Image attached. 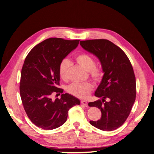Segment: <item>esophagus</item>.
I'll use <instances>...</instances> for the list:
<instances>
[{
    "mask_svg": "<svg viewBox=\"0 0 154 154\" xmlns=\"http://www.w3.org/2000/svg\"><path fill=\"white\" fill-rule=\"evenodd\" d=\"M81 103H82L83 105H84L85 106H88V103H87V101L82 100V101H81Z\"/></svg>",
    "mask_w": 154,
    "mask_h": 154,
    "instance_id": "obj_1",
    "label": "esophagus"
}]
</instances>
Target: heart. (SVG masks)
<instances>
[{
	"instance_id": "1",
	"label": "heart",
	"mask_w": 154,
	"mask_h": 154,
	"mask_svg": "<svg viewBox=\"0 0 154 154\" xmlns=\"http://www.w3.org/2000/svg\"><path fill=\"white\" fill-rule=\"evenodd\" d=\"M76 62L86 71L89 72L92 80L96 82H100L103 76V71L101 67L95 66L94 59L91 55L86 53L79 54L75 57ZM70 67V62L67 59L62 60L59 65L58 72L62 80H66L68 78V73ZM93 85L89 82L83 83H74L69 85L67 91L70 94L81 99H85L89 96L93 90Z\"/></svg>"
}]
</instances>
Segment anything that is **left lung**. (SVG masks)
Instances as JSON below:
<instances>
[{"label": "left lung", "instance_id": "8db88e82", "mask_svg": "<svg viewBox=\"0 0 154 154\" xmlns=\"http://www.w3.org/2000/svg\"><path fill=\"white\" fill-rule=\"evenodd\" d=\"M80 44L98 58L104 72L95 92L101 100L88 103L89 106L101 110V118L90 123L104 131L117 129L127 120L136 100V76L132 64L124 51L108 40H83Z\"/></svg>", "mask_w": 154, "mask_h": 154}]
</instances>
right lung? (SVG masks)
I'll return each instance as SVG.
<instances>
[{
    "instance_id": "right-lung-1",
    "label": "right lung",
    "mask_w": 154,
    "mask_h": 154,
    "mask_svg": "<svg viewBox=\"0 0 154 154\" xmlns=\"http://www.w3.org/2000/svg\"><path fill=\"white\" fill-rule=\"evenodd\" d=\"M80 40L50 38L32 48L22 68L20 94L26 112L31 122L44 130H53L67 121L68 111L80 101L63 94L61 98L51 99L54 94H62L60 85L59 65L75 49Z\"/></svg>"
}]
</instances>
